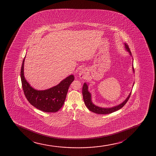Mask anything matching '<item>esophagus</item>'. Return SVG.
I'll list each match as a JSON object with an SVG mask.
<instances>
[{
  "label": "esophagus",
  "instance_id": "34e87169",
  "mask_svg": "<svg viewBox=\"0 0 156 156\" xmlns=\"http://www.w3.org/2000/svg\"><path fill=\"white\" fill-rule=\"evenodd\" d=\"M79 77H80V78H83L86 76V70H84V69H82V70H80V72H79Z\"/></svg>",
  "mask_w": 156,
  "mask_h": 156
}]
</instances>
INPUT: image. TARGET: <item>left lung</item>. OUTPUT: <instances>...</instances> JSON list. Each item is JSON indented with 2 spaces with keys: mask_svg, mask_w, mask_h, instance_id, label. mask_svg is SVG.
I'll use <instances>...</instances> for the list:
<instances>
[{
  "mask_svg": "<svg viewBox=\"0 0 156 156\" xmlns=\"http://www.w3.org/2000/svg\"><path fill=\"white\" fill-rule=\"evenodd\" d=\"M125 47L126 49V50L129 53V54L132 55L131 52L130 51L129 47L128 46V44H125ZM133 69L134 72V67L133 66ZM88 85L86 84V83H84L82 87V95H83V101H84V104L86 105V106L92 112H94L96 114H103V115H105V114H110L112 112H115L117 110H119L121 108H122L124 106L125 104L126 103V102H128V100L129 99V97L131 96V92L129 93V95L128 96V98H126V100L124 101V102H123L121 104H119L117 106H114V107H112V108H102V107H98L97 106L93 104V103L91 101V94L89 93V92L88 90Z\"/></svg>",
  "mask_w": 156,
  "mask_h": 156,
  "instance_id": "obj_1",
  "label": "left lung"
}]
</instances>
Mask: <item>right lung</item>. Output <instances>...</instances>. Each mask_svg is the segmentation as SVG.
Masks as SVG:
<instances>
[{"label":"right lung","mask_w":156,"mask_h":156,"mask_svg":"<svg viewBox=\"0 0 156 156\" xmlns=\"http://www.w3.org/2000/svg\"><path fill=\"white\" fill-rule=\"evenodd\" d=\"M25 56L21 67V79L25 96L31 105L39 110L47 112H55L65 102L68 88L74 80L70 75L62 81L59 84L49 89L38 91L30 87L24 76Z\"/></svg>","instance_id":"obj_1"}]
</instances>
